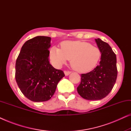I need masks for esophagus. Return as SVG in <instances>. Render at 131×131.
<instances>
[{"label": "esophagus", "instance_id": "34e87169", "mask_svg": "<svg viewBox=\"0 0 131 131\" xmlns=\"http://www.w3.org/2000/svg\"><path fill=\"white\" fill-rule=\"evenodd\" d=\"M71 73V71H64V74H65L66 76H69V75Z\"/></svg>", "mask_w": 131, "mask_h": 131}]
</instances>
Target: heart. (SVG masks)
<instances>
[{
	"label": "heart",
	"instance_id": "b5f03b06",
	"mask_svg": "<svg viewBox=\"0 0 131 131\" xmlns=\"http://www.w3.org/2000/svg\"><path fill=\"white\" fill-rule=\"evenodd\" d=\"M60 46L61 49L53 46L49 50L50 60L57 67L70 60V65L74 70L87 72L96 67L101 57L99 48L86 42L64 41Z\"/></svg>",
	"mask_w": 131,
	"mask_h": 131
}]
</instances>
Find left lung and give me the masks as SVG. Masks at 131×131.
<instances>
[{"label": "left lung", "instance_id": "left-lung-1", "mask_svg": "<svg viewBox=\"0 0 131 131\" xmlns=\"http://www.w3.org/2000/svg\"><path fill=\"white\" fill-rule=\"evenodd\" d=\"M101 52L100 64L90 72L81 74V82L77 88L78 94L88 100H100L112 90L117 76L116 55L107 43L95 39Z\"/></svg>", "mask_w": 131, "mask_h": 131}]
</instances>
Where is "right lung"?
I'll list each match as a JSON object with an SVG mask.
<instances>
[{
    "label": "right lung",
    "instance_id": "right-lung-1",
    "mask_svg": "<svg viewBox=\"0 0 131 131\" xmlns=\"http://www.w3.org/2000/svg\"><path fill=\"white\" fill-rule=\"evenodd\" d=\"M51 40L50 37L40 36L26 41L16 61V82L24 96L32 101L51 99L65 76L49 63Z\"/></svg>",
    "mask_w": 131,
    "mask_h": 131
}]
</instances>
